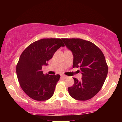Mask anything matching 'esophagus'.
<instances>
[{"label":"esophagus","instance_id":"34e87169","mask_svg":"<svg viewBox=\"0 0 122 122\" xmlns=\"http://www.w3.org/2000/svg\"><path fill=\"white\" fill-rule=\"evenodd\" d=\"M61 77H63V78H64V79H66V78L68 77V76H66V75H61Z\"/></svg>","mask_w":122,"mask_h":122}]
</instances>
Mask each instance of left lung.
<instances>
[{"mask_svg":"<svg viewBox=\"0 0 122 122\" xmlns=\"http://www.w3.org/2000/svg\"><path fill=\"white\" fill-rule=\"evenodd\" d=\"M73 55V68L80 67L82 77L73 78L74 84L68 88L69 95L77 100H87L100 91L107 77L108 68L102 50L89 41L62 38Z\"/></svg>","mask_w":122,"mask_h":122,"instance_id":"8db88e82","label":"left lung"}]
</instances>
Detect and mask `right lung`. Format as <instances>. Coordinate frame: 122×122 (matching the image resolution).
<instances>
[{"label": "right lung", "mask_w": 122, "mask_h": 122, "mask_svg": "<svg viewBox=\"0 0 122 122\" xmlns=\"http://www.w3.org/2000/svg\"><path fill=\"white\" fill-rule=\"evenodd\" d=\"M64 46L60 38H43L31 43L21 54L16 75L22 90L30 98L43 101L52 97L60 75H45L42 67L48 65L54 53Z\"/></svg>", "instance_id": "obj_1"}]
</instances>
